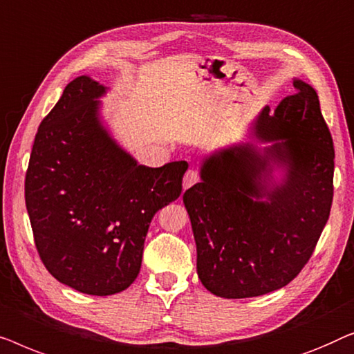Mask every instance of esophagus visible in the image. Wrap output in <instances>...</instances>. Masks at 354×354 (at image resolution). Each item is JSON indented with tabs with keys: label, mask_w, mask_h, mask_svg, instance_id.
Masks as SVG:
<instances>
[{
	"label": "esophagus",
	"mask_w": 354,
	"mask_h": 354,
	"mask_svg": "<svg viewBox=\"0 0 354 354\" xmlns=\"http://www.w3.org/2000/svg\"><path fill=\"white\" fill-rule=\"evenodd\" d=\"M197 181H198L197 171L196 170H187L186 175H184V181H183L184 191H186V189H189L191 186H194V184H196Z\"/></svg>",
	"instance_id": "1"
}]
</instances>
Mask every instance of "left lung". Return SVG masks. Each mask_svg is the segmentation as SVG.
Wrapping results in <instances>:
<instances>
[{
	"instance_id": "8db88e82",
	"label": "left lung",
	"mask_w": 354,
	"mask_h": 354,
	"mask_svg": "<svg viewBox=\"0 0 354 354\" xmlns=\"http://www.w3.org/2000/svg\"><path fill=\"white\" fill-rule=\"evenodd\" d=\"M265 106L253 141L220 147L201 163V183L183 196L197 247V274L221 298L274 292L295 279L330 215L333 144L316 89Z\"/></svg>"
}]
</instances>
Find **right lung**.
Here are the masks:
<instances>
[{"label":"right lung","mask_w":354,"mask_h":354,"mask_svg":"<svg viewBox=\"0 0 354 354\" xmlns=\"http://www.w3.org/2000/svg\"><path fill=\"white\" fill-rule=\"evenodd\" d=\"M111 91L71 82L35 136L26 205L35 245L59 282L86 295L123 292L141 270L156 213L176 201L186 162L151 168L125 151L102 115Z\"/></svg>","instance_id":"add662e5"}]
</instances>
